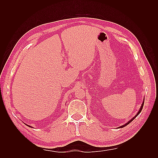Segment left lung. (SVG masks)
Returning a JSON list of instances; mask_svg holds the SVG:
<instances>
[{"mask_svg": "<svg viewBox=\"0 0 158 158\" xmlns=\"http://www.w3.org/2000/svg\"><path fill=\"white\" fill-rule=\"evenodd\" d=\"M144 101H145V99H144L143 100V103H142V105H141V106H140V109H139V111H138V113H136V115L135 116V117H132V119H131L130 121H128V122H127L126 123H125V124H124V125H123V126H119V127H118V128H122V127H125V126H126L127 125V124H129L130 122H132V121L134 120V119H135V118H136V117H137V116H138L139 115V114H140V112H141V110H142V109H143V105H144Z\"/></svg>", "mask_w": 158, "mask_h": 158, "instance_id": "1", "label": "left lung"}]
</instances>
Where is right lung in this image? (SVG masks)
<instances>
[{
	"instance_id": "right-lung-1",
	"label": "right lung",
	"mask_w": 158,
	"mask_h": 158,
	"mask_svg": "<svg viewBox=\"0 0 158 158\" xmlns=\"http://www.w3.org/2000/svg\"><path fill=\"white\" fill-rule=\"evenodd\" d=\"M26 125H27V124H26ZM28 127H32V126H29V125H27Z\"/></svg>"
}]
</instances>
